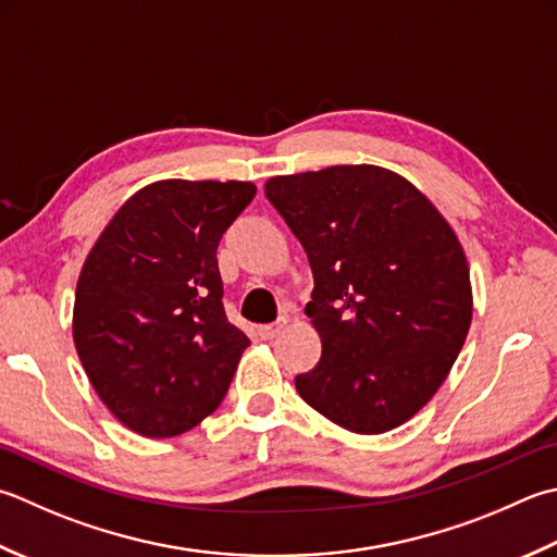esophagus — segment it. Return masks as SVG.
Segmentation results:
<instances>
[{
  "instance_id": "esophagus-1",
  "label": "esophagus",
  "mask_w": 557,
  "mask_h": 557,
  "mask_svg": "<svg viewBox=\"0 0 557 557\" xmlns=\"http://www.w3.org/2000/svg\"><path fill=\"white\" fill-rule=\"evenodd\" d=\"M282 325H285V321L270 323V325H260V329H258L260 341H272V337H275V335L282 331Z\"/></svg>"
}]
</instances>
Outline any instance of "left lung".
<instances>
[{
	"label": "left lung",
	"instance_id": "left-lung-1",
	"mask_svg": "<svg viewBox=\"0 0 557 557\" xmlns=\"http://www.w3.org/2000/svg\"><path fill=\"white\" fill-rule=\"evenodd\" d=\"M307 250V315L321 359L294 379L313 410L357 434L410 420L459 357L473 315L459 238L394 171L331 166L265 183Z\"/></svg>",
	"mask_w": 557,
	"mask_h": 557
}]
</instances>
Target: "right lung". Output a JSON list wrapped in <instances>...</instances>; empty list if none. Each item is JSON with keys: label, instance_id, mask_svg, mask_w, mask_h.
<instances>
[{"label": "right lung", "instance_id": "1", "mask_svg": "<svg viewBox=\"0 0 557 557\" xmlns=\"http://www.w3.org/2000/svg\"><path fill=\"white\" fill-rule=\"evenodd\" d=\"M256 198L242 181H159L98 236L74 297V345L113 416L176 437L224 400L248 337L228 323L222 234Z\"/></svg>", "mask_w": 557, "mask_h": 557}]
</instances>
